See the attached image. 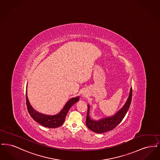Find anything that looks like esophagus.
I'll return each instance as SVG.
<instances>
[{
  "mask_svg": "<svg viewBox=\"0 0 160 160\" xmlns=\"http://www.w3.org/2000/svg\"><path fill=\"white\" fill-rule=\"evenodd\" d=\"M82 97H87V94H86V93H83V94H82Z\"/></svg>",
  "mask_w": 160,
  "mask_h": 160,
  "instance_id": "esophagus-1",
  "label": "esophagus"
}]
</instances>
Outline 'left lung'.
Masks as SVG:
<instances>
[{
    "label": "left lung",
    "instance_id": "8db88e82",
    "mask_svg": "<svg viewBox=\"0 0 160 160\" xmlns=\"http://www.w3.org/2000/svg\"><path fill=\"white\" fill-rule=\"evenodd\" d=\"M132 99V88L129 91V95L124 105L114 115L102 118L99 119H95L90 115L91 106L88 104V113L86 125L88 128L96 133H104L111 131L121 122L129 109Z\"/></svg>",
    "mask_w": 160,
    "mask_h": 160
}]
</instances>
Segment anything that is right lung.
Segmentation results:
<instances>
[{
	"mask_svg": "<svg viewBox=\"0 0 160 160\" xmlns=\"http://www.w3.org/2000/svg\"><path fill=\"white\" fill-rule=\"evenodd\" d=\"M27 87L26 86V104L28 107V110L31 116V117L36 121L47 128H55L61 126L65 121L66 116L70 108L73 106L76 102L79 101L80 97L77 96L74 98H71L69 99L66 102L65 106L61 109V111L56 114L54 115H48V114H43L35 109H34L31 106V103L29 101L27 93Z\"/></svg>",
	"mask_w": 160,
	"mask_h": 160,
	"instance_id": "obj_1",
	"label": "right lung"
}]
</instances>
